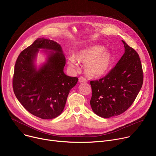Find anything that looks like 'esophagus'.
Returning a JSON list of instances; mask_svg holds the SVG:
<instances>
[{
  "instance_id": "obj_1",
  "label": "esophagus",
  "mask_w": 156,
  "mask_h": 156,
  "mask_svg": "<svg viewBox=\"0 0 156 156\" xmlns=\"http://www.w3.org/2000/svg\"><path fill=\"white\" fill-rule=\"evenodd\" d=\"M79 82L80 83H85V82H87V80H86V78H85L84 77H83V76H80V78H79Z\"/></svg>"
}]
</instances>
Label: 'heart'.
<instances>
[{
	"label": "heart",
	"instance_id": "obj_1",
	"mask_svg": "<svg viewBox=\"0 0 156 156\" xmlns=\"http://www.w3.org/2000/svg\"><path fill=\"white\" fill-rule=\"evenodd\" d=\"M75 58L81 63L85 64V71L90 78H98L107 73L112 63V56L110 51L103 46L94 45L81 49L75 55ZM74 58L68 59L70 66H76Z\"/></svg>",
	"mask_w": 156,
	"mask_h": 156
}]
</instances>
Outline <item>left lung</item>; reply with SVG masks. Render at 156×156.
<instances>
[{"mask_svg":"<svg viewBox=\"0 0 156 156\" xmlns=\"http://www.w3.org/2000/svg\"><path fill=\"white\" fill-rule=\"evenodd\" d=\"M122 41L125 48L116 66L99 80L90 81V105L97 115L110 118L126 112L136 100L143 84V71L137 52Z\"/></svg>","mask_w":156,"mask_h":156,"instance_id":"8db88e82","label":"left lung"}]
</instances>
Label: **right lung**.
<instances>
[{"label":"right lung","instance_id":"right-lung-1","mask_svg":"<svg viewBox=\"0 0 156 156\" xmlns=\"http://www.w3.org/2000/svg\"><path fill=\"white\" fill-rule=\"evenodd\" d=\"M39 48L52 50L47 61L37 70L34 61ZM66 59L61 46L53 40L38 38L16 60L12 86L14 94L29 113L42 119L59 116L64 110L77 77L64 73Z\"/></svg>","mask_w":156,"mask_h":156}]
</instances>
